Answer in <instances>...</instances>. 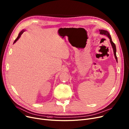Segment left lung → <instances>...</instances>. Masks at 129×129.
Here are the masks:
<instances>
[{
	"mask_svg": "<svg viewBox=\"0 0 129 129\" xmlns=\"http://www.w3.org/2000/svg\"><path fill=\"white\" fill-rule=\"evenodd\" d=\"M99 32L100 33V35H105L110 40V42L111 43V45L112 46V47L113 49V54H114V57H115V58H116V61L117 62H118V59H117V55H116V45L114 44V43L112 42V39H111V37L110 35V33L109 32H108V31H106V30H103V29H99Z\"/></svg>",
	"mask_w": 129,
	"mask_h": 129,
	"instance_id": "8db88e82",
	"label": "left lung"
}]
</instances>
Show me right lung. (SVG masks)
<instances>
[{
  "label": "right lung",
  "mask_w": 129,
  "mask_h": 129,
  "mask_svg": "<svg viewBox=\"0 0 129 129\" xmlns=\"http://www.w3.org/2000/svg\"><path fill=\"white\" fill-rule=\"evenodd\" d=\"M25 31V30H24V29H23L21 32H20V33H19V35H18V37H17V38L15 40V41H14V42H13V44H15L17 41L18 40V39L20 38V37H21V36L22 35V34Z\"/></svg>",
  "instance_id": "obj_1"
}]
</instances>
